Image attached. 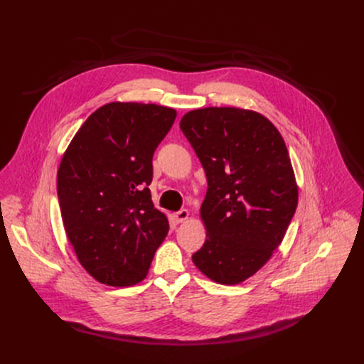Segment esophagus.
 Masks as SVG:
<instances>
[{
  "label": "esophagus",
  "instance_id": "esophagus-1",
  "mask_svg": "<svg viewBox=\"0 0 364 364\" xmlns=\"http://www.w3.org/2000/svg\"><path fill=\"white\" fill-rule=\"evenodd\" d=\"M188 218H189V212L186 209H182V210L175 213V219H176L178 223H182V222L188 220Z\"/></svg>",
  "mask_w": 364,
  "mask_h": 364
}]
</instances>
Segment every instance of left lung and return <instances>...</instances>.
<instances>
[{"label":"left lung","mask_w":364,"mask_h":364,"mask_svg":"<svg viewBox=\"0 0 364 364\" xmlns=\"http://www.w3.org/2000/svg\"><path fill=\"white\" fill-rule=\"evenodd\" d=\"M181 130L209 185L200 210L207 238L193 262L219 284H238L268 262L296 212L286 144L267 117L241 108L189 111Z\"/></svg>","instance_id":"8db88e82"}]
</instances>
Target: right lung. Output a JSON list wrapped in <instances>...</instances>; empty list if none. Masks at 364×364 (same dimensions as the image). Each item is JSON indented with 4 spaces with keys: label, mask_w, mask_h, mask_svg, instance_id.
<instances>
[{
    "label": "right lung",
    "mask_w": 364,
    "mask_h": 364,
    "mask_svg": "<svg viewBox=\"0 0 364 364\" xmlns=\"http://www.w3.org/2000/svg\"><path fill=\"white\" fill-rule=\"evenodd\" d=\"M175 118V109L155 103L111 102L84 121L63 154V227L80 264L99 283L142 282L168 232L148 185L152 155Z\"/></svg>",
    "instance_id": "add662e5"
}]
</instances>
